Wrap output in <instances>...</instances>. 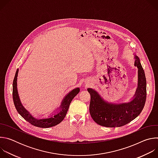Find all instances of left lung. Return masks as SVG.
Instances as JSON below:
<instances>
[{
  "label": "left lung",
  "mask_w": 158,
  "mask_h": 158,
  "mask_svg": "<svg viewBox=\"0 0 158 158\" xmlns=\"http://www.w3.org/2000/svg\"><path fill=\"white\" fill-rule=\"evenodd\" d=\"M135 59L134 65L138 68V84L131 101L119 104L108 103L94 89H87L91 95L90 114L97 124L108 127H121L137 118L143 110L146 99V79L139 57L135 56Z\"/></svg>",
  "instance_id": "8db88e82"
}]
</instances>
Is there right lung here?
Segmentation results:
<instances>
[{
	"mask_svg": "<svg viewBox=\"0 0 158 158\" xmlns=\"http://www.w3.org/2000/svg\"><path fill=\"white\" fill-rule=\"evenodd\" d=\"M19 69L17 70L15 77L13 81V86H12V97L13 101L15 105V107L19 113V114L26 121L29 122L33 126L42 127V128H48L57 125L60 123H61L63 119H64L67 112L69 109V105L74 99V98L79 93L80 89L79 88H76L73 89L72 91L67 94V96L63 99L61 106L60 111L58 112L57 114H55L54 116H51L49 118H46L42 119H38L34 118L29 112L24 107V106L22 105L19 96L18 94V91L17 89V79L18 76Z\"/></svg>",
	"mask_w": 158,
	"mask_h": 158,
	"instance_id": "right-lung-1",
	"label": "right lung"
}]
</instances>
